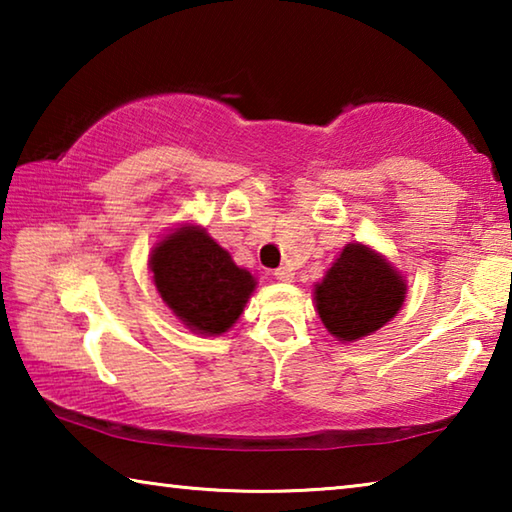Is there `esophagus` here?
<instances>
[{"mask_svg":"<svg viewBox=\"0 0 512 512\" xmlns=\"http://www.w3.org/2000/svg\"><path fill=\"white\" fill-rule=\"evenodd\" d=\"M275 280H280V282H293V277H296V273L291 271L289 266H280V268H275Z\"/></svg>","mask_w":512,"mask_h":512,"instance_id":"34e87169","label":"esophagus"}]
</instances>
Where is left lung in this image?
Instances as JSON below:
<instances>
[{
    "label": "left lung",
    "instance_id": "1",
    "mask_svg": "<svg viewBox=\"0 0 512 512\" xmlns=\"http://www.w3.org/2000/svg\"><path fill=\"white\" fill-rule=\"evenodd\" d=\"M406 298V280L384 255L348 244L316 284L314 300L327 332L343 343L359 341L391 320Z\"/></svg>",
    "mask_w": 512,
    "mask_h": 512
}]
</instances>
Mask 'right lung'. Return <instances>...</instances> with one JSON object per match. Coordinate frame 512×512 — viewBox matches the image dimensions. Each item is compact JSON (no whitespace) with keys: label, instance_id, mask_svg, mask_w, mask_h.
Masks as SVG:
<instances>
[{"label":"right lung","instance_id":"add662e5","mask_svg":"<svg viewBox=\"0 0 512 512\" xmlns=\"http://www.w3.org/2000/svg\"><path fill=\"white\" fill-rule=\"evenodd\" d=\"M149 264L164 305L192 332L205 336L228 332L257 284L201 225L169 232L151 250Z\"/></svg>","mask_w":512,"mask_h":512}]
</instances>
